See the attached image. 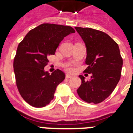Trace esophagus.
Here are the masks:
<instances>
[{"mask_svg":"<svg viewBox=\"0 0 133 133\" xmlns=\"http://www.w3.org/2000/svg\"><path fill=\"white\" fill-rule=\"evenodd\" d=\"M72 77V75H69V74H66V75H65V77H66L67 79H69V78H71V77Z\"/></svg>","mask_w":133,"mask_h":133,"instance_id":"obj_1","label":"esophagus"}]
</instances>
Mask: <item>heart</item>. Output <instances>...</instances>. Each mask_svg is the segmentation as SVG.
<instances>
[{"instance_id": "1", "label": "heart", "mask_w": 133, "mask_h": 133, "mask_svg": "<svg viewBox=\"0 0 133 133\" xmlns=\"http://www.w3.org/2000/svg\"><path fill=\"white\" fill-rule=\"evenodd\" d=\"M65 67H66L67 70L71 71V70H72V67H71V65L70 64H67L66 65H65Z\"/></svg>"}]
</instances>
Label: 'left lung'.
<instances>
[{"label":"left lung","instance_id":"1","mask_svg":"<svg viewBox=\"0 0 133 133\" xmlns=\"http://www.w3.org/2000/svg\"><path fill=\"white\" fill-rule=\"evenodd\" d=\"M85 43L88 67L84 72L91 74L85 81L82 75L81 85L77 89L79 97L87 103H99L110 95L119 81L123 65L119 46L104 32L88 28L75 27Z\"/></svg>","mask_w":133,"mask_h":133}]
</instances>
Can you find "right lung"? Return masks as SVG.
<instances>
[{
  "label": "right lung",
  "mask_w": 133,
  "mask_h": 133,
  "mask_svg": "<svg viewBox=\"0 0 133 133\" xmlns=\"http://www.w3.org/2000/svg\"><path fill=\"white\" fill-rule=\"evenodd\" d=\"M75 32L70 26L43 23L30 30L18 46L14 60L16 85L23 99L33 107L49 104L65 79L60 70L50 75L44 68L48 56L55 54L64 37Z\"/></svg>",
  "instance_id": "right-lung-1"
}]
</instances>
